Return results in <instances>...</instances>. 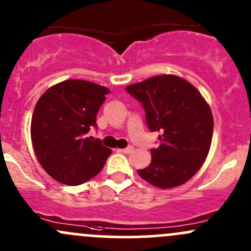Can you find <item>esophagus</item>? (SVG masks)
Wrapping results in <instances>:
<instances>
[{
  "label": "esophagus",
  "mask_w": 251,
  "mask_h": 251,
  "mask_svg": "<svg viewBox=\"0 0 251 251\" xmlns=\"http://www.w3.org/2000/svg\"><path fill=\"white\" fill-rule=\"evenodd\" d=\"M120 152H123V153H131L132 151H133V147H127V148H125V149H120Z\"/></svg>",
  "instance_id": "1"
}]
</instances>
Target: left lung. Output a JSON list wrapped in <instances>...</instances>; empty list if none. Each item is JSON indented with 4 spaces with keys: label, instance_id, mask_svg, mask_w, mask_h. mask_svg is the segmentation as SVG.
I'll use <instances>...</instances> for the list:
<instances>
[{
    "label": "left lung",
    "instance_id": "left-lung-1",
    "mask_svg": "<svg viewBox=\"0 0 251 251\" xmlns=\"http://www.w3.org/2000/svg\"><path fill=\"white\" fill-rule=\"evenodd\" d=\"M142 102L151 131L159 132V147L151 149V163L138 174L152 186H181L202 167L211 148L213 115L199 90L176 75H159L126 87Z\"/></svg>",
    "mask_w": 251,
    "mask_h": 251
}]
</instances>
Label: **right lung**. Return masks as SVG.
I'll use <instances>...</instances> for the list:
<instances>
[{
    "label": "right lung",
    "mask_w": 251,
    "mask_h": 251,
    "mask_svg": "<svg viewBox=\"0 0 251 251\" xmlns=\"http://www.w3.org/2000/svg\"><path fill=\"white\" fill-rule=\"evenodd\" d=\"M109 89L83 79L50 87L34 107L31 121L33 150L40 166L60 183L77 186L101 172L111 149L84 137L96 126V114Z\"/></svg>",
    "instance_id": "1"
}]
</instances>
